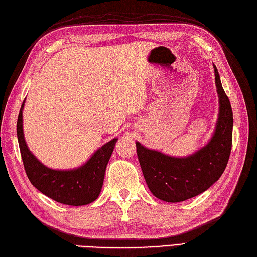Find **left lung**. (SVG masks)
Listing matches in <instances>:
<instances>
[{"instance_id": "left-lung-1", "label": "left lung", "mask_w": 257, "mask_h": 257, "mask_svg": "<svg viewBox=\"0 0 257 257\" xmlns=\"http://www.w3.org/2000/svg\"><path fill=\"white\" fill-rule=\"evenodd\" d=\"M219 96V117L205 146L187 157H172L136 141L137 155L151 193L166 202H182L204 192L224 172L232 148L233 112L213 64Z\"/></svg>"}]
</instances>
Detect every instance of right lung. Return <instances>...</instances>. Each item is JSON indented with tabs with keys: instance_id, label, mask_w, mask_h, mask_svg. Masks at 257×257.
<instances>
[{
	"instance_id": "obj_1",
	"label": "right lung",
	"mask_w": 257,
	"mask_h": 257,
	"mask_svg": "<svg viewBox=\"0 0 257 257\" xmlns=\"http://www.w3.org/2000/svg\"><path fill=\"white\" fill-rule=\"evenodd\" d=\"M22 103L18 118V140L22 160L27 178L43 194L56 202L67 205H86L94 202L100 194L105 172L118 138H113L97 149L84 165L68 170L48 168L32 154L27 147L23 132V109Z\"/></svg>"
}]
</instances>
